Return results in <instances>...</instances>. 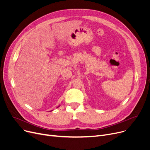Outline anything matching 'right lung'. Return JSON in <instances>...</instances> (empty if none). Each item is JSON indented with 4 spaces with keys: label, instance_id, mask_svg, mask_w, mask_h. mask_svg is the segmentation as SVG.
Instances as JSON below:
<instances>
[{
    "label": "right lung",
    "instance_id": "right-lung-1",
    "mask_svg": "<svg viewBox=\"0 0 150 150\" xmlns=\"http://www.w3.org/2000/svg\"><path fill=\"white\" fill-rule=\"evenodd\" d=\"M59 106H58V107H59Z\"/></svg>",
    "mask_w": 150,
    "mask_h": 150
}]
</instances>
